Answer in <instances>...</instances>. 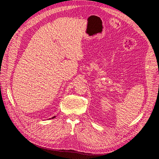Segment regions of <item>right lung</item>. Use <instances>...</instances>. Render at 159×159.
I'll list each match as a JSON object with an SVG mask.
<instances>
[{
  "label": "right lung",
  "mask_w": 159,
  "mask_h": 159,
  "mask_svg": "<svg viewBox=\"0 0 159 159\" xmlns=\"http://www.w3.org/2000/svg\"><path fill=\"white\" fill-rule=\"evenodd\" d=\"M55 117H55V116H54V117H52V118H51V119H54V118H55Z\"/></svg>",
  "instance_id": "1"
}]
</instances>
